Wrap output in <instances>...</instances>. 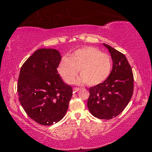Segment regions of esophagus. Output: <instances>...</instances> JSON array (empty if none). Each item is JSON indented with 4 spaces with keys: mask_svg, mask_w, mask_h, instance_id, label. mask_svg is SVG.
Returning a JSON list of instances; mask_svg holds the SVG:
<instances>
[{
    "mask_svg": "<svg viewBox=\"0 0 152 152\" xmlns=\"http://www.w3.org/2000/svg\"><path fill=\"white\" fill-rule=\"evenodd\" d=\"M74 92H78L80 90V88H74Z\"/></svg>",
    "mask_w": 152,
    "mask_h": 152,
    "instance_id": "34e87169",
    "label": "esophagus"
}]
</instances>
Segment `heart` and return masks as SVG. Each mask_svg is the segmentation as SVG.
Masks as SVG:
<instances>
[{"label": "heart", "mask_w": 152, "mask_h": 152, "mask_svg": "<svg viewBox=\"0 0 152 152\" xmlns=\"http://www.w3.org/2000/svg\"><path fill=\"white\" fill-rule=\"evenodd\" d=\"M112 70L110 56L94 47H85L76 50L68 58H64L58 67L60 76L68 84H72L77 74H81L75 82L96 86L109 76Z\"/></svg>", "instance_id": "1"}]
</instances>
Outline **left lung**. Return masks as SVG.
Instances as JSON below:
<instances>
[{
	"mask_svg": "<svg viewBox=\"0 0 152 152\" xmlns=\"http://www.w3.org/2000/svg\"><path fill=\"white\" fill-rule=\"evenodd\" d=\"M113 68L107 80L89 88L87 106L94 117L110 119L121 113L129 102L133 92V75L125 56L107 44Z\"/></svg>",
	"mask_w": 152,
	"mask_h": 152,
	"instance_id": "8db88e82",
	"label": "left lung"
}]
</instances>
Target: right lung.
<instances>
[{"label":"right lung","mask_w":152,"mask_h":152,"mask_svg":"<svg viewBox=\"0 0 152 152\" xmlns=\"http://www.w3.org/2000/svg\"><path fill=\"white\" fill-rule=\"evenodd\" d=\"M59 51L36 50L20 68L17 92L20 104L30 118L43 125L58 123L65 116L72 88L64 82L57 68Z\"/></svg>","instance_id":"add662e5"}]
</instances>
